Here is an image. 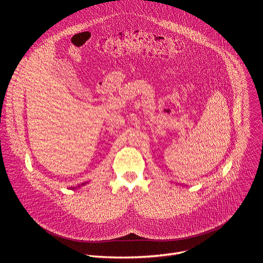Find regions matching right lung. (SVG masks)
Segmentation results:
<instances>
[{
	"mask_svg": "<svg viewBox=\"0 0 263 263\" xmlns=\"http://www.w3.org/2000/svg\"><path fill=\"white\" fill-rule=\"evenodd\" d=\"M85 184H86V183H85V182H84V183H82V184H81V185H85ZM81 185H78V187H80V186H81ZM70 189H71V190H73V189H77V186H71V187H70Z\"/></svg>",
	"mask_w": 263,
	"mask_h": 263,
	"instance_id": "right-lung-1",
	"label": "right lung"
}]
</instances>
